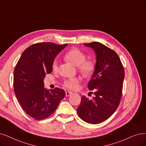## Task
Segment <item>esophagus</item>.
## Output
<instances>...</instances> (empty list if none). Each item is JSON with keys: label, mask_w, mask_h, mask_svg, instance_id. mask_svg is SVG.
Listing matches in <instances>:
<instances>
[{"label": "esophagus", "mask_w": 146, "mask_h": 146, "mask_svg": "<svg viewBox=\"0 0 146 146\" xmlns=\"http://www.w3.org/2000/svg\"><path fill=\"white\" fill-rule=\"evenodd\" d=\"M71 95H72V92H69V91L66 92V96H71Z\"/></svg>", "instance_id": "1"}]
</instances>
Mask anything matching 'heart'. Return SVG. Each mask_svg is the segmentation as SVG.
I'll list each match as a JSON object with an SVG mask.
<instances>
[{
    "mask_svg": "<svg viewBox=\"0 0 146 146\" xmlns=\"http://www.w3.org/2000/svg\"><path fill=\"white\" fill-rule=\"evenodd\" d=\"M65 59L74 65L77 66L78 71L84 76H90L95 71V62L92 60H86L85 53L79 49L74 48L68 51L65 55ZM53 69L54 71L57 69V62L56 60L54 61L53 63ZM80 81V78L78 77L70 78L64 80L62 85L67 89L75 90L78 89Z\"/></svg>",
    "mask_w": 146,
    "mask_h": 146,
    "instance_id": "1",
    "label": "heart"
}]
</instances>
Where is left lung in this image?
<instances>
[{"mask_svg": "<svg viewBox=\"0 0 146 146\" xmlns=\"http://www.w3.org/2000/svg\"><path fill=\"white\" fill-rule=\"evenodd\" d=\"M84 45L92 48L96 56L95 71L88 84L89 89L95 92V96L92 100L82 96L77 113L87 123L98 124L108 119L119 107L125 71L114 50L98 42Z\"/></svg>", "mask_w": 146, "mask_h": 146, "instance_id": "left-lung-1", "label": "left lung"}]
</instances>
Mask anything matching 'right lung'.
I'll return each mask as SVG.
<instances>
[{
  "instance_id": "add662e5",
  "label": "right lung",
  "mask_w": 146,
  "mask_h": 146,
  "mask_svg": "<svg viewBox=\"0 0 146 146\" xmlns=\"http://www.w3.org/2000/svg\"><path fill=\"white\" fill-rule=\"evenodd\" d=\"M68 44L40 42L29 46L17 62L14 72V90L21 107L31 117L43 120L53 114L65 96L63 89L48 90L44 79L50 74L56 56Z\"/></svg>"
}]
</instances>
